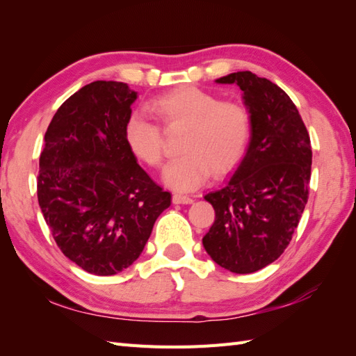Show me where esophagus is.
I'll return each mask as SVG.
<instances>
[{"label": "esophagus", "mask_w": 356, "mask_h": 356, "mask_svg": "<svg viewBox=\"0 0 356 356\" xmlns=\"http://www.w3.org/2000/svg\"><path fill=\"white\" fill-rule=\"evenodd\" d=\"M194 200L191 197H188V195H182V194H174L172 195V203H176V205H190Z\"/></svg>", "instance_id": "esophagus-1"}]
</instances>
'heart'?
Here are the masks:
<instances>
[{
  "instance_id": "obj_1",
  "label": "heart",
  "mask_w": 356,
  "mask_h": 356,
  "mask_svg": "<svg viewBox=\"0 0 356 356\" xmlns=\"http://www.w3.org/2000/svg\"><path fill=\"white\" fill-rule=\"evenodd\" d=\"M166 128L185 127L182 156L163 171V182L176 191H193L207 182L211 170L226 174L243 159L251 139V115L237 102L197 87H179L151 104ZM124 139L131 154L151 168L163 162V134L154 120L140 113L128 116Z\"/></svg>"
}]
</instances>
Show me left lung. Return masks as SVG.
<instances>
[{
    "label": "left lung",
    "instance_id": "8db88e82",
    "mask_svg": "<svg viewBox=\"0 0 356 356\" xmlns=\"http://www.w3.org/2000/svg\"><path fill=\"white\" fill-rule=\"evenodd\" d=\"M216 82L243 92L251 139L226 185L205 195L216 220L202 241L218 266L251 274L275 261L297 229L309 197L311 138L295 104L274 82L251 72Z\"/></svg>",
    "mask_w": 356,
    "mask_h": 356
}]
</instances>
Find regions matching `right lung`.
<instances>
[{"label": "right lung", "mask_w": 356, "mask_h": 356, "mask_svg": "<svg viewBox=\"0 0 356 356\" xmlns=\"http://www.w3.org/2000/svg\"><path fill=\"white\" fill-rule=\"evenodd\" d=\"M138 93L95 81L72 95L44 136L38 202L63 254L95 275L138 260L154 222L171 205L124 139Z\"/></svg>", "instance_id": "1"}]
</instances>
